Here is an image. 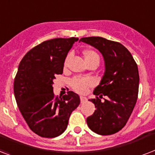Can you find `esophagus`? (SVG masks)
Wrapping results in <instances>:
<instances>
[{"label":"esophagus","mask_w":155,"mask_h":155,"mask_svg":"<svg viewBox=\"0 0 155 155\" xmlns=\"http://www.w3.org/2000/svg\"><path fill=\"white\" fill-rule=\"evenodd\" d=\"M87 97H85L84 96H80V101L82 102V103H84V102H85V101H87Z\"/></svg>","instance_id":"esophagus-1"}]
</instances>
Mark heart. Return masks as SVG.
Masks as SVG:
<instances>
[{
    "label": "heart",
    "mask_w": 155,
    "mask_h": 155,
    "mask_svg": "<svg viewBox=\"0 0 155 155\" xmlns=\"http://www.w3.org/2000/svg\"><path fill=\"white\" fill-rule=\"evenodd\" d=\"M84 58L86 61H89L92 59H97L99 60L98 54H97L95 51L93 50H88L84 53ZM67 59L65 62V66L67 65ZM93 81L91 80L90 78L87 77H75L71 80V88L77 93H84L88 90V88H90L91 86H93Z\"/></svg>",
    "instance_id": "1"
}]
</instances>
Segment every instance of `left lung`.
Wrapping results in <instances>:
<instances>
[{"instance_id":"obj_1","label":"left lung","mask_w":155,"mask_h":155,"mask_svg":"<svg viewBox=\"0 0 155 155\" xmlns=\"http://www.w3.org/2000/svg\"><path fill=\"white\" fill-rule=\"evenodd\" d=\"M80 41L98 49L105 62L104 75L93 91L96 98L89 100L96 110L87 118V124L99 135H111L124 127L134 109L139 88L137 65L119 42L99 36L84 37ZM102 96L107 97L104 101H101Z\"/></svg>"}]
</instances>
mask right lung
Segmentation results:
<instances>
[{
	"mask_svg": "<svg viewBox=\"0 0 155 155\" xmlns=\"http://www.w3.org/2000/svg\"><path fill=\"white\" fill-rule=\"evenodd\" d=\"M79 39L55 38L28 51L20 62L14 83L18 107L30 129L40 137H56L64 132L71 112L80 105L78 94H54L55 75L62 74L65 59Z\"/></svg>",
	"mask_w": 155,
	"mask_h": 155,
	"instance_id": "obj_1",
	"label": "right lung"
}]
</instances>
